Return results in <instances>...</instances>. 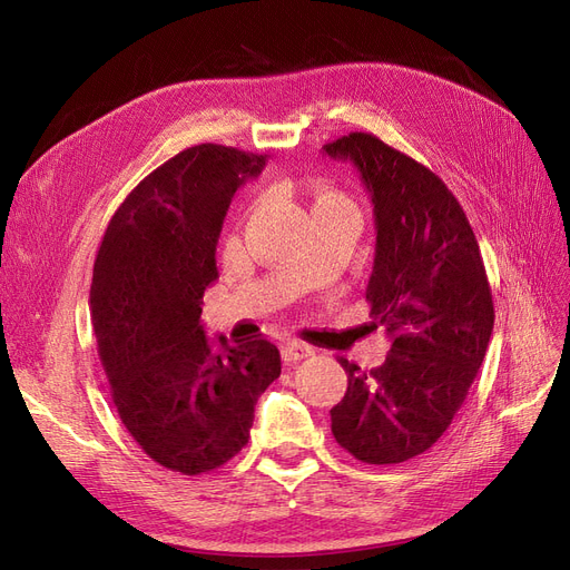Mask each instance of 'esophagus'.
Listing matches in <instances>:
<instances>
[{
	"label": "esophagus",
	"instance_id": "esophagus-1",
	"mask_svg": "<svg viewBox=\"0 0 570 570\" xmlns=\"http://www.w3.org/2000/svg\"><path fill=\"white\" fill-rule=\"evenodd\" d=\"M314 354H316L314 347H308V344L297 342V340H292V342H285V344H283V356H285V361H292V364H295V361L314 356Z\"/></svg>",
	"mask_w": 570,
	"mask_h": 570
}]
</instances>
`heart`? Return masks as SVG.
Listing matches in <instances>:
<instances>
[{"mask_svg":"<svg viewBox=\"0 0 570 570\" xmlns=\"http://www.w3.org/2000/svg\"><path fill=\"white\" fill-rule=\"evenodd\" d=\"M331 199H347V197L335 193V189H327V187H323V189H318V193H316V204L318 202H331Z\"/></svg>","mask_w":570,"mask_h":570,"instance_id":"obj_1","label":"heart"}]
</instances>
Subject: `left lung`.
Returning a JSON list of instances; mask_svg holds the SVG:
<instances>
[{
	"label": "left lung",
	"mask_w": 570,
	"mask_h": 570,
	"mask_svg": "<svg viewBox=\"0 0 570 570\" xmlns=\"http://www.w3.org/2000/svg\"><path fill=\"white\" fill-rule=\"evenodd\" d=\"M323 149L350 159L371 195L377 237L366 302L392 335L383 366L337 358L347 392L331 428L354 459L402 463L452 425L485 358L494 325L485 264L459 199L428 166L371 132Z\"/></svg>",
	"instance_id": "8db88e82"
}]
</instances>
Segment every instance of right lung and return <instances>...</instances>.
Returning a JSON list of instances; mask_svg holds the SVG:
<instances>
[{"label":"right lung","instance_id":"right-lung-1","mask_svg":"<svg viewBox=\"0 0 570 570\" xmlns=\"http://www.w3.org/2000/svg\"><path fill=\"white\" fill-rule=\"evenodd\" d=\"M264 166L266 154L214 142L183 149L118 206L95 258L90 312L114 409L149 459L183 475L243 450L281 375L273 342L220 335L214 350L199 323L223 218Z\"/></svg>","mask_w":570,"mask_h":570}]
</instances>
